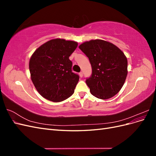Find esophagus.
I'll use <instances>...</instances> for the list:
<instances>
[{
	"instance_id": "obj_1",
	"label": "esophagus",
	"mask_w": 156,
	"mask_h": 156,
	"mask_svg": "<svg viewBox=\"0 0 156 156\" xmlns=\"http://www.w3.org/2000/svg\"><path fill=\"white\" fill-rule=\"evenodd\" d=\"M83 73L81 72H80L79 73V77H83Z\"/></svg>"
}]
</instances>
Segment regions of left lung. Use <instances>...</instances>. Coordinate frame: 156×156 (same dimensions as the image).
I'll return each mask as SVG.
<instances>
[{
	"label": "left lung",
	"instance_id": "left-lung-1",
	"mask_svg": "<svg viewBox=\"0 0 156 156\" xmlns=\"http://www.w3.org/2000/svg\"><path fill=\"white\" fill-rule=\"evenodd\" d=\"M89 58L92 76L86 83L94 96L109 99L123 87L127 75V60L117 46L103 40H91L79 46Z\"/></svg>",
	"mask_w": 156,
	"mask_h": 156
}]
</instances>
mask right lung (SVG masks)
<instances>
[{"instance_id":"right-lung-1","label":"right lung","mask_w":156,"mask_h":156,"mask_svg":"<svg viewBox=\"0 0 156 156\" xmlns=\"http://www.w3.org/2000/svg\"><path fill=\"white\" fill-rule=\"evenodd\" d=\"M77 45V41L55 38L42 44L32 55L30 78L37 91L46 100L60 102L73 94L79 77L72 72L69 56Z\"/></svg>"}]
</instances>
